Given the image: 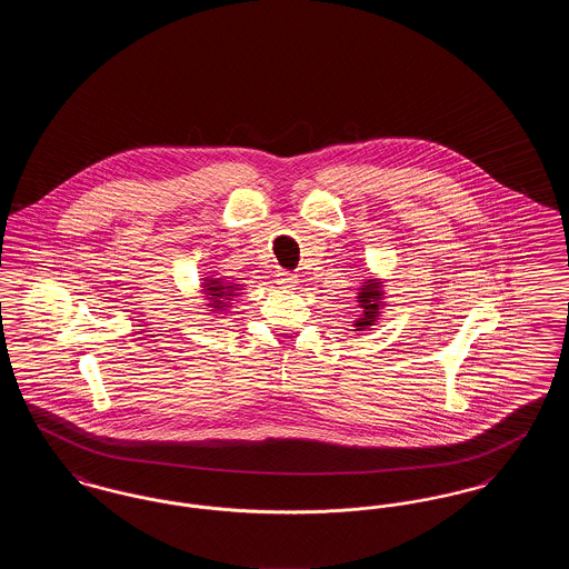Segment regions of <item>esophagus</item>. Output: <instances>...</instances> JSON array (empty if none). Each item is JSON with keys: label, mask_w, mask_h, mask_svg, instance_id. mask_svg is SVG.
Returning <instances> with one entry per match:
<instances>
[{"label": "esophagus", "mask_w": 569, "mask_h": 569, "mask_svg": "<svg viewBox=\"0 0 569 569\" xmlns=\"http://www.w3.org/2000/svg\"><path fill=\"white\" fill-rule=\"evenodd\" d=\"M277 283L281 288H297L298 277L295 272L279 271L277 272Z\"/></svg>", "instance_id": "34e87169"}]
</instances>
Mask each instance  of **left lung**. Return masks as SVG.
Returning a JSON list of instances; mask_svg holds the SVG:
<instances>
[{
    "instance_id": "left-lung-1",
    "label": "left lung",
    "mask_w": 569,
    "mask_h": 569,
    "mask_svg": "<svg viewBox=\"0 0 569 569\" xmlns=\"http://www.w3.org/2000/svg\"><path fill=\"white\" fill-rule=\"evenodd\" d=\"M360 292H358V307L362 309V316L353 322L356 326V330H365V328H371V326H376L378 320H381L379 316H381V309L386 307V302H383V283L379 281V279H373V277H369L367 281H362V286L358 288Z\"/></svg>"
}]
</instances>
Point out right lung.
<instances>
[{"label":"right lung","instance_id":"add662e5","mask_svg":"<svg viewBox=\"0 0 569 569\" xmlns=\"http://www.w3.org/2000/svg\"><path fill=\"white\" fill-rule=\"evenodd\" d=\"M243 286L232 281L230 277H216V274H207L202 279V295L209 298L207 307L213 313H221L228 311L232 307V300L241 295Z\"/></svg>","mask_w":569,"mask_h":569}]
</instances>
